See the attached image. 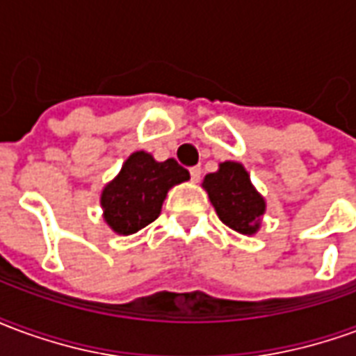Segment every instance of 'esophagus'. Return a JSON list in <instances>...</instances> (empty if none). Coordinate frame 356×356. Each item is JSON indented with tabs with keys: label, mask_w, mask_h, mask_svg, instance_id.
<instances>
[{
	"label": "esophagus",
	"mask_w": 356,
	"mask_h": 356,
	"mask_svg": "<svg viewBox=\"0 0 356 356\" xmlns=\"http://www.w3.org/2000/svg\"><path fill=\"white\" fill-rule=\"evenodd\" d=\"M202 177V168L200 165H194V168H191V179H193L194 183H198Z\"/></svg>",
	"instance_id": "34e87169"
}]
</instances>
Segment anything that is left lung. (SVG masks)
<instances>
[{
    "instance_id": "8db88e82",
    "label": "left lung",
    "mask_w": 356,
    "mask_h": 356,
    "mask_svg": "<svg viewBox=\"0 0 356 356\" xmlns=\"http://www.w3.org/2000/svg\"><path fill=\"white\" fill-rule=\"evenodd\" d=\"M204 188L217 216L227 227L240 234H254L259 229V217L265 211L263 196L250 183L242 163L223 162L219 171L204 179Z\"/></svg>"
}]
</instances>
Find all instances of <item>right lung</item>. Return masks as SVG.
<instances>
[{"label":"right lung","instance_id":"obj_1","mask_svg":"<svg viewBox=\"0 0 356 356\" xmlns=\"http://www.w3.org/2000/svg\"><path fill=\"white\" fill-rule=\"evenodd\" d=\"M188 179V171L173 158L156 162L147 152H133L101 196L104 219L118 234H133L160 216L163 198L173 185Z\"/></svg>","mask_w":356,"mask_h":356}]
</instances>
